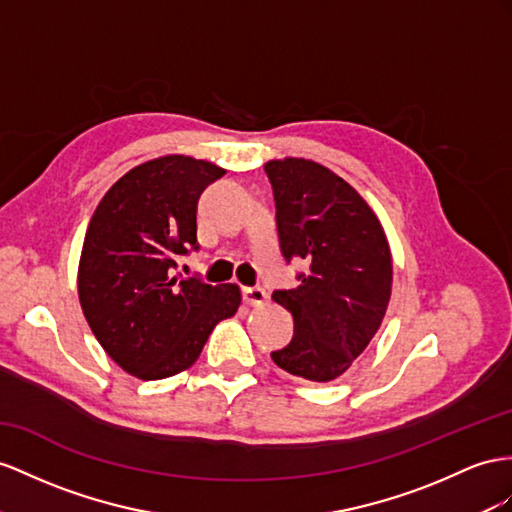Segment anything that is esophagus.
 Returning a JSON list of instances; mask_svg holds the SVG:
<instances>
[{
  "instance_id": "1",
  "label": "esophagus",
  "mask_w": 512,
  "mask_h": 512,
  "mask_svg": "<svg viewBox=\"0 0 512 512\" xmlns=\"http://www.w3.org/2000/svg\"><path fill=\"white\" fill-rule=\"evenodd\" d=\"M266 298H268V294H266L264 287H242V300L246 305L259 307V305L266 303Z\"/></svg>"
}]
</instances>
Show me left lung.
I'll return each mask as SVG.
<instances>
[{"label": "left lung", "mask_w": 512, "mask_h": 512, "mask_svg": "<svg viewBox=\"0 0 512 512\" xmlns=\"http://www.w3.org/2000/svg\"><path fill=\"white\" fill-rule=\"evenodd\" d=\"M277 207L285 264L305 259L294 290H274V303L294 318L292 342L270 352L281 370L329 383L368 348L391 296L385 231L359 192L316 162L272 160L266 166Z\"/></svg>", "instance_id": "8db88e82"}]
</instances>
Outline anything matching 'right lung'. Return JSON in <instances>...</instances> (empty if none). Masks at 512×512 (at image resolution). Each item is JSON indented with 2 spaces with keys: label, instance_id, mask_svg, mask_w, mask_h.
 Returning <instances> with one entry per match:
<instances>
[{
  "label": "right lung",
  "instance_id": "right-lung-1",
  "mask_svg": "<svg viewBox=\"0 0 512 512\" xmlns=\"http://www.w3.org/2000/svg\"><path fill=\"white\" fill-rule=\"evenodd\" d=\"M225 175L212 162L166 155L131 168L97 205L80 259V303L97 342L142 381L199 359L214 326L240 307L235 285L175 277L199 251L203 190Z\"/></svg>",
  "mask_w": 512,
  "mask_h": 512
}]
</instances>
